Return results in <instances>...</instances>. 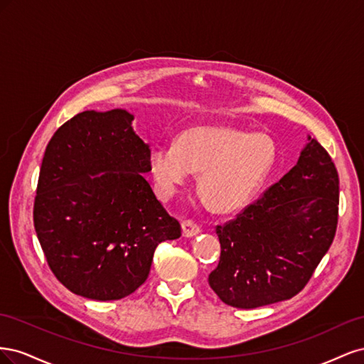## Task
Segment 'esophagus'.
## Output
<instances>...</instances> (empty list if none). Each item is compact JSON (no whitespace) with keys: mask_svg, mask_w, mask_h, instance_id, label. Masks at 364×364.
Masks as SVG:
<instances>
[{"mask_svg":"<svg viewBox=\"0 0 364 364\" xmlns=\"http://www.w3.org/2000/svg\"><path fill=\"white\" fill-rule=\"evenodd\" d=\"M200 226L197 225L196 222H193V220H185V222L182 223V234L183 237H194L200 232Z\"/></svg>","mask_w":364,"mask_h":364,"instance_id":"esophagus-1","label":"esophagus"}]
</instances>
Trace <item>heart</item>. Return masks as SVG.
<instances>
[{
  "label": "heart",
  "instance_id": "1",
  "mask_svg": "<svg viewBox=\"0 0 364 364\" xmlns=\"http://www.w3.org/2000/svg\"><path fill=\"white\" fill-rule=\"evenodd\" d=\"M277 146L266 134L229 126H194L176 144H156L149 155L150 173L162 199H171L191 171L200 173L199 191L218 213L245 208L269 174Z\"/></svg>",
  "mask_w": 364,
  "mask_h": 364
}]
</instances>
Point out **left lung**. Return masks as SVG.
<instances>
[{
	"label": "left lung",
	"mask_w": 364,
	"mask_h": 364,
	"mask_svg": "<svg viewBox=\"0 0 364 364\" xmlns=\"http://www.w3.org/2000/svg\"><path fill=\"white\" fill-rule=\"evenodd\" d=\"M337 222V168L310 138L279 182L215 226L222 255L208 282L225 304L243 310L290 299L333 245Z\"/></svg>",
	"instance_id": "8db88e82"
}]
</instances>
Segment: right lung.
Segmentation results:
<instances>
[{"label":"right lung","mask_w":364,"mask_h":364,"mask_svg":"<svg viewBox=\"0 0 364 364\" xmlns=\"http://www.w3.org/2000/svg\"><path fill=\"white\" fill-rule=\"evenodd\" d=\"M132 119L124 109L77 114L53 135L41 165L33 206L41 247L59 282L87 299L134 293L158 245L182 235L142 176L150 149Z\"/></svg>","instance_id":"1"}]
</instances>
